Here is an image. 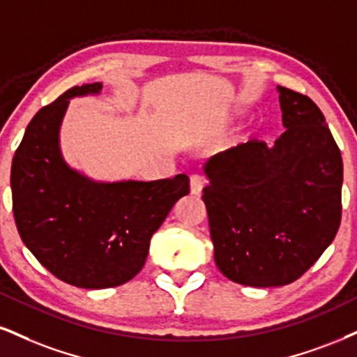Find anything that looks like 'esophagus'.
<instances>
[{"label":"esophagus","mask_w":357,"mask_h":357,"mask_svg":"<svg viewBox=\"0 0 357 357\" xmlns=\"http://www.w3.org/2000/svg\"><path fill=\"white\" fill-rule=\"evenodd\" d=\"M204 186H206V179L203 178V176H199V174L191 176V195L199 196Z\"/></svg>","instance_id":"esophagus-1"}]
</instances>
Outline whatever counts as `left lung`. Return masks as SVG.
I'll return each mask as SVG.
<instances>
[{
	"label": "left lung",
	"mask_w": 357,
	"mask_h": 357,
	"mask_svg": "<svg viewBox=\"0 0 357 357\" xmlns=\"http://www.w3.org/2000/svg\"><path fill=\"white\" fill-rule=\"evenodd\" d=\"M286 131L268 146L248 141L204 165L214 261L252 287L301 278L341 225L342 158L311 98L278 86Z\"/></svg>",
	"instance_id": "obj_1"
}]
</instances>
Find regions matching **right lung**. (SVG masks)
<instances>
[{"instance_id":"obj_1","label":"right lung","mask_w":357,"mask_h":357,"mask_svg":"<svg viewBox=\"0 0 357 357\" xmlns=\"http://www.w3.org/2000/svg\"><path fill=\"white\" fill-rule=\"evenodd\" d=\"M75 86L34 114L11 165L13 213L24 246L51 274L84 289L124 284L141 271L151 236L190 178L94 181L64 161L59 128L70 100L100 94Z\"/></svg>"}]
</instances>
